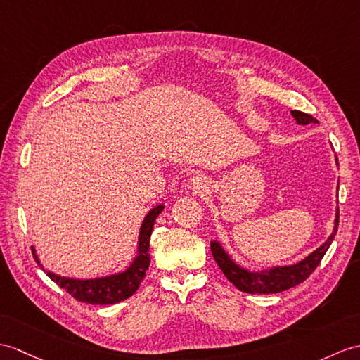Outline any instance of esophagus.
<instances>
[{"label":"esophagus","mask_w":360,"mask_h":360,"mask_svg":"<svg viewBox=\"0 0 360 360\" xmlns=\"http://www.w3.org/2000/svg\"><path fill=\"white\" fill-rule=\"evenodd\" d=\"M188 188L193 191V193H204V191L208 188V179L205 174L196 173L188 181Z\"/></svg>","instance_id":"esophagus-1"}]
</instances>
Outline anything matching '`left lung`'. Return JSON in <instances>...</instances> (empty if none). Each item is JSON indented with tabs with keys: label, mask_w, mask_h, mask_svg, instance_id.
Listing matches in <instances>:
<instances>
[{
	"label": "left lung",
	"mask_w": 360,
	"mask_h": 360,
	"mask_svg": "<svg viewBox=\"0 0 360 360\" xmlns=\"http://www.w3.org/2000/svg\"><path fill=\"white\" fill-rule=\"evenodd\" d=\"M291 115L296 120L299 125H307V124H319V121L314 120L311 115L302 113L299 110H291ZM336 165H339L338 158H336ZM339 187V182H338ZM338 225H339V207H336V213H334V227L328 239L323 242L321 247H317L314 252H311L302 261H299L293 265H278L271 266V269H264V270H250L245 269L244 265L238 264L235 259H233L227 250L222 247L219 240L212 239L210 248L212 255L214 257L216 264L219 265V269L225 274L233 285L238 290L244 291V293H252V295H271V293H281V291H285L291 287H296L297 283H302L308 276H310L316 266L321 264L323 255L327 253L330 248L331 242L338 233Z\"/></svg>",
	"instance_id": "1"
}]
</instances>
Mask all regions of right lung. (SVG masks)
I'll use <instances>...</instances> for the list:
<instances>
[{
    "mask_svg": "<svg viewBox=\"0 0 360 360\" xmlns=\"http://www.w3.org/2000/svg\"><path fill=\"white\" fill-rule=\"evenodd\" d=\"M164 204H158L150 210L144 221L141 224L139 236H138V248L136 256L133 257L131 264L124 271L101 276V278H91V279H77V278H67V276L56 274L50 270H46L43 264L39 262V257L37 255L35 247H32V253L35 261L41 269L46 270L47 276L58 285L64 288L67 293L72 295L79 302L94 304V305H108V304H118L121 300L129 299L135 291L139 288V283L142 282L148 270L150 265V235H152L153 225L158 216L164 210Z\"/></svg>",
    "mask_w": 360,
    "mask_h": 360,
    "instance_id": "1",
    "label": "right lung"
}]
</instances>
